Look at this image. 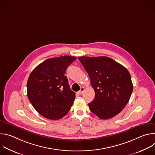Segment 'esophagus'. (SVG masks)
Wrapping results in <instances>:
<instances>
[{
  "mask_svg": "<svg viewBox=\"0 0 155 155\" xmlns=\"http://www.w3.org/2000/svg\"><path fill=\"white\" fill-rule=\"evenodd\" d=\"M84 90H85L84 87H81L80 88V90L78 92V93L79 94H81L83 93V92L84 91Z\"/></svg>",
  "mask_w": 155,
  "mask_h": 155,
  "instance_id": "1",
  "label": "esophagus"
}]
</instances>
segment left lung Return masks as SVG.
Listing matches in <instances>:
<instances>
[{
	"instance_id": "left-lung-1",
	"label": "left lung",
	"mask_w": 155,
	"mask_h": 155,
	"mask_svg": "<svg viewBox=\"0 0 155 155\" xmlns=\"http://www.w3.org/2000/svg\"><path fill=\"white\" fill-rule=\"evenodd\" d=\"M90 77L95 91L91 111L99 118L107 120L118 115L129 101L133 84L123 65L106 56L78 58Z\"/></svg>"
}]
</instances>
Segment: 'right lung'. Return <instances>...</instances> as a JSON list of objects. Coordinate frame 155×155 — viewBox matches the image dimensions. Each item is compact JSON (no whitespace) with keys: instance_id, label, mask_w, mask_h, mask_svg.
Returning a JSON list of instances; mask_svg holds the SVG:
<instances>
[{"instance_id":"add662e5","label":"right lung","mask_w":155,"mask_h":155,"mask_svg":"<svg viewBox=\"0 0 155 155\" xmlns=\"http://www.w3.org/2000/svg\"><path fill=\"white\" fill-rule=\"evenodd\" d=\"M77 58L61 56L43 61L32 71L28 83V97L36 111L46 118L57 120L71 110L75 94L64 75Z\"/></svg>"}]
</instances>
